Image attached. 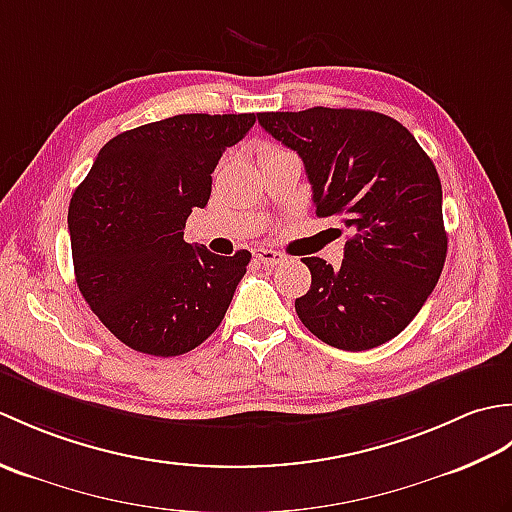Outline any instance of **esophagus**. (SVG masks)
I'll use <instances>...</instances> for the list:
<instances>
[{"instance_id":"esophagus-1","label":"esophagus","mask_w":512,"mask_h":512,"mask_svg":"<svg viewBox=\"0 0 512 512\" xmlns=\"http://www.w3.org/2000/svg\"><path fill=\"white\" fill-rule=\"evenodd\" d=\"M255 259L259 264H264V266H277V264H281L284 262V255L281 253H277V250H270V248H257L255 250Z\"/></svg>"}]
</instances>
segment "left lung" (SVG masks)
Wrapping results in <instances>:
<instances>
[{
  "label": "left lung",
  "instance_id": "8db88e82",
  "mask_svg": "<svg viewBox=\"0 0 512 512\" xmlns=\"http://www.w3.org/2000/svg\"><path fill=\"white\" fill-rule=\"evenodd\" d=\"M257 121L301 156L317 215H341L354 231L341 266L303 257L312 284L295 301L301 323L347 352L394 339L436 288L447 259L442 184L431 158L407 127L369 110L310 107L264 112Z\"/></svg>",
  "mask_w": 512,
  "mask_h": 512
}]
</instances>
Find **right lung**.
<instances>
[{"label": "right lung", "mask_w": 512, "mask_h": 512, "mask_svg": "<svg viewBox=\"0 0 512 512\" xmlns=\"http://www.w3.org/2000/svg\"><path fill=\"white\" fill-rule=\"evenodd\" d=\"M255 114H180L114 136L76 187L68 228L76 286L118 341L180 356L222 323L246 275L248 250L215 255L184 242L211 173Z\"/></svg>", "instance_id": "1"}]
</instances>
